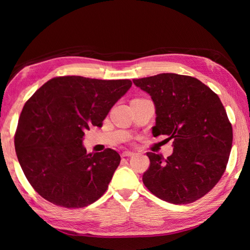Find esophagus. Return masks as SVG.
Here are the masks:
<instances>
[{
    "label": "esophagus",
    "mask_w": 250,
    "mask_h": 250,
    "mask_svg": "<svg viewBox=\"0 0 250 250\" xmlns=\"http://www.w3.org/2000/svg\"><path fill=\"white\" fill-rule=\"evenodd\" d=\"M135 153L133 151H124L121 153V157H133Z\"/></svg>",
    "instance_id": "34e87169"
}]
</instances>
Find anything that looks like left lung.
Masks as SVG:
<instances>
[{"mask_svg":"<svg viewBox=\"0 0 250 250\" xmlns=\"http://www.w3.org/2000/svg\"><path fill=\"white\" fill-rule=\"evenodd\" d=\"M151 97L156 108L155 137L173 140L167 159L147 152L149 168L143 183L152 194L173 204L205 195L225 173L233 132L218 95L199 79L173 73L133 79Z\"/></svg>","mask_w":250,"mask_h":250,"instance_id":"obj_1","label":"left lung"}]
</instances>
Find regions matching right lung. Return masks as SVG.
<instances>
[{
	"label": "right lung",
	"instance_id": "1",
	"mask_svg": "<svg viewBox=\"0 0 250 250\" xmlns=\"http://www.w3.org/2000/svg\"><path fill=\"white\" fill-rule=\"evenodd\" d=\"M131 86L129 79L62 76L50 79L26 101L15 149L26 179L41 196L79 208L104 194L121 159L110 148L88 153L83 145L84 131L102 126Z\"/></svg>",
	"mask_w": 250,
	"mask_h": 250
}]
</instances>
